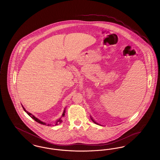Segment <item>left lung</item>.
<instances>
[{
  "label": "left lung",
  "mask_w": 160,
  "mask_h": 160,
  "mask_svg": "<svg viewBox=\"0 0 160 160\" xmlns=\"http://www.w3.org/2000/svg\"><path fill=\"white\" fill-rule=\"evenodd\" d=\"M91 119L92 120V121H93V122H94V123H96V124H97V125H99L98 123H97V122H95V121L92 119V118L91 116Z\"/></svg>",
  "instance_id": "obj_1"
}]
</instances>
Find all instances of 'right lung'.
Here are the masks:
<instances>
[{"label": "right lung", "instance_id": "right-lung-1", "mask_svg": "<svg viewBox=\"0 0 160 160\" xmlns=\"http://www.w3.org/2000/svg\"><path fill=\"white\" fill-rule=\"evenodd\" d=\"M22 107H23V109H24V110L25 111V112L27 113V114H28L30 117H31L33 119H34L36 122H38V123H41V124H42V125H47V126H49V125H51V124H47V123L46 122H42V121H41L39 119H38V118H37L35 116H33V114H31L29 112H28L27 110H26V109L24 108V107L22 106ZM65 110H63V113H62V117L61 118H62V117H64V116H65ZM61 118L60 119H59L58 120H57V121L55 122V125H58L59 123H61V122H62V120H61Z\"/></svg>", "mask_w": 160, "mask_h": 160}]
</instances>
